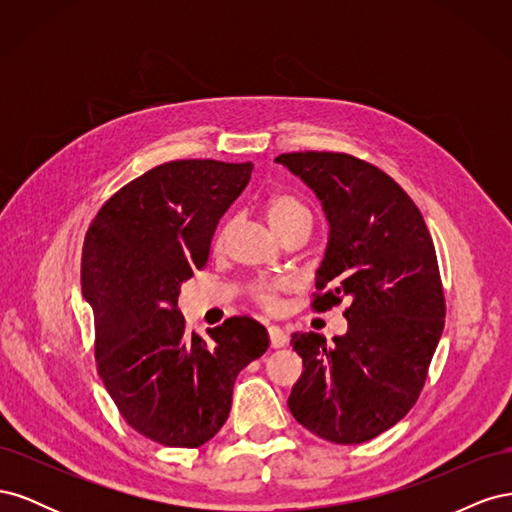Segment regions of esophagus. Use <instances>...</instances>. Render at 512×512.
I'll use <instances>...</instances> for the list:
<instances>
[{
  "label": "esophagus",
  "mask_w": 512,
  "mask_h": 512,
  "mask_svg": "<svg viewBox=\"0 0 512 512\" xmlns=\"http://www.w3.org/2000/svg\"><path fill=\"white\" fill-rule=\"evenodd\" d=\"M269 331V342H271V348H284L288 344V335L284 333V329L280 327H271L267 329Z\"/></svg>",
  "instance_id": "1"
}]
</instances>
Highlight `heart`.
Listing matches in <instances>:
<instances>
[{"instance_id": "1", "label": "heart", "mask_w": 512, "mask_h": 512, "mask_svg": "<svg viewBox=\"0 0 512 512\" xmlns=\"http://www.w3.org/2000/svg\"><path fill=\"white\" fill-rule=\"evenodd\" d=\"M267 218L271 222V226L280 232L284 237L288 230L297 228L301 224H312V211L303 203L299 196L294 194H275L269 198L267 203ZM228 232V226H224L218 235V241H224ZM286 288V282L282 280H271V282H260L254 284L250 294L256 305H260L262 309H275L277 301H280V292Z\"/></svg>"}]
</instances>
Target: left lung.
<instances>
[{
  "instance_id": "left-lung-1",
  "label": "left lung",
  "mask_w": 512,
  "mask_h": 512,
  "mask_svg": "<svg viewBox=\"0 0 512 512\" xmlns=\"http://www.w3.org/2000/svg\"><path fill=\"white\" fill-rule=\"evenodd\" d=\"M275 162L316 192L331 224L312 309L350 301L348 333L333 344L292 333L303 374L288 408L318 438L361 444L399 423L425 386L446 316L436 247L412 198L378 166L335 151Z\"/></svg>"
}]
</instances>
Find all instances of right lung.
Returning <instances> with one entry per match:
<instances>
[{
	"mask_svg": "<svg viewBox=\"0 0 512 512\" xmlns=\"http://www.w3.org/2000/svg\"><path fill=\"white\" fill-rule=\"evenodd\" d=\"M254 164L175 160L123 185L91 220L81 260L94 307L96 367L141 436L198 448L226 423L232 386L269 348L267 329L232 316L200 337L185 329L179 286L209 260L224 211Z\"/></svg>",
	"mask_w": 512,
	"mask_h": 512,
	"instance_id": "1",
	"label": "right lung"
}]
</instances>
